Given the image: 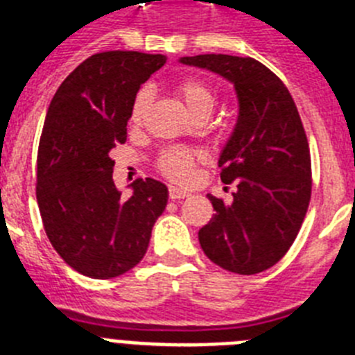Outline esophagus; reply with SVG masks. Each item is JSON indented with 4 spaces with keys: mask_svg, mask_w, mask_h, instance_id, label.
Returning a JSON list of instances; mask_svg holds the SVG:
<instances>
[{
    "mask_svg": "<svg viewBox=\"0 0 355 355\" xmlns=\"http://www.w3.org/2000/svg\"><path fill=\"white\" fill-rule=\"evenodd\" d=\"M188 196H190V192H187V190H181V188H175V187H168V197H171L172 200L184 199V197Z\"/></svg>",
    "mask_w": 355,
    "mask_h": 355,
    "instance_id": "esophagus-1",
    "label": "esophagus"
}]
</instances>
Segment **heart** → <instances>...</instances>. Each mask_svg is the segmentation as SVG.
Returning <instances> with one entry per match:
<instances>
[{
    "label": "heart",
    "instance_id": "obj_1",
    "mask_svg": "<svg viewBox=\"0 0 355 355\" xmlns=\"http://www.w3.org/2000/svg\"><path fill=\"white\" fill-rule=\"evenodd\" d=\"M175 94L180 97V101L187 108V112L192 115L193 119L199 115L211 114L213 105H215V92L206 81L199 80V78H184L180 81V85L175 87ZM150 97L149 92L140 90L133 99V105L130 110V126L133 130L140 128L146 121L147 110H149ZM199 156L192 150L187 149H168L158 159V168L163 175H167L168 180L178 181V183H184L192 178L193 167Z\"/></svg>",
    "mask_w": 355,
    "mask_h": 355
}]
</instances>
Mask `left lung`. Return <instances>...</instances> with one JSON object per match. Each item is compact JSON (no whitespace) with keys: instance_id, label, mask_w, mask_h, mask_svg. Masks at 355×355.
Returning a JSON list of instances; mask_svg holds the SVG:
<instances>
[{"instance_id":"8db88e82","label":"left lung","mask_w":355,"mask_h":355,"mask_svg":"<svg viewBox=\"0 0 355 355\" xmlns=\"http://www.w3.org/2000/svg\"><path fill=\"white\" fill-rule=\"evenodd\" d=\"M234 85L238 119L218 158L233 202L208 196L215 215L199 231L205 254L224 270L252 275L274 266L295 241L311 199V156L290 90L250 56H183Z\"/></svg>"}]
</instances>
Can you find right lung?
<instances>
[{
	"instance_id": "obj_1",
	"label": "right lung",
	"mask_w": 355,
	"mask_h": 355,
	"mask_svg": "<svg viewBox=\"0 0 355 355\" xmlns=\"http://www.w3.org/2000/svg\"><path fill=\"white\" fill-rule=\"evenodd\" d=\"M163 55L105 51L81 62L58 87L40 135L37 202L51 245L80 274L112 279L139 265L168 190L137 180L128 200L114 183L110 150L126 142L140 85Z\"/></svg>"
}]
</instances>
